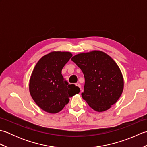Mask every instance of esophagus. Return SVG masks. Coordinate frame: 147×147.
<instances>
[{
    "instance_id": "obj_1",
    "label": "esophagus",
    "mask_w": 147,
    "mask_h": 147,
    "mask_svg": "<svg viewBox=\"0 0 147 147\" xmlns=\"http://www.w3.org/2000/svg\"><path fill=\"white\" fill-rule=\"evenodd\" d=\"M76 86H78L80 88H81V85L80 83H76Z\"/></svg>"
}]
</instances>
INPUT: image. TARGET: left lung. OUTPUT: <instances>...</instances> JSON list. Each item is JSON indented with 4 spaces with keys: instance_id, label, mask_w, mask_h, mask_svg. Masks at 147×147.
Wrapping results in <instances>:
<instances>
[{
    "instance_id": "8db88e82",
    "label": "left lung",
    "mask_w": 147,
    "mask_h": 147,
    "mask_svg": "<svg viewBox=\"0 0 147 147\" xmlns=\"http://www.w3.org/2000/svg\"><path fill=\"white\" fill-rule=\"evenodd\" d=\"M85 77L83 98L97 112L108 110L119 98L124 80L117 64L104 52L82 53L71 59Z\"/></svg>"
}]
</instances>
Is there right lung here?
Masks as SVG:
<instances>
[{
	"label": "right lung",
	"mask_w": 147,
	"mask_h": 147,
	"mask_svg": "<svg viewBox=\"0 0 147 147\" xmlns=\"http://www.w3.org/2000/svg\"><path fill=\"white\" fill-rule=\"evenodd\" d=\"M73 56L69 52H52L40 59L34 67L29 84L30 95L42 110L49 113L60 112L69 102V97L80 89L69 85L62 69Z\"/></svg>",
	"instance_id": "obj_1"
}]
</instances>
